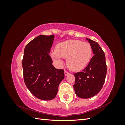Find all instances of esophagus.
Here are the masks:
<instances>
[{"label":"esophagus","instance_id":"34e87169","mask_svg":"<svg viewBox=\"0 0 125 125\" xmlns=\"http://www.w3.org/2000/svg\"><path fill=\"white\" fill-rule=\"evenodd\" d=\"M69 74V72H68V71H64V75H65V76H67V75H68Z\"/></svg>","mask_w":125,"mask_h":125}]
</instances>
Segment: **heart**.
Instances as JSON below:
<instances>
[{
	"label": "heart",
	"instance_id": "1",
	"mask_svg": "<svg viewBox=\"0 0 125 125\" xmlns=\"http://www.w3.org/2000/svg\"><path fill=\"white\" fill-rule=\"evenodd\" d=\"M92 53V48L89 43L70 40L57 44L51 56L58 64L62 63V58H67L69 68L78 71L83 69L88 64Z\"/></svg>",
	"mask_w": 125,
	"mask_h": 125
}]
</instances>
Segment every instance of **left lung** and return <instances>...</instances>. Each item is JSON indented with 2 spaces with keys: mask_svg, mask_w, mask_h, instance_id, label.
Masks as SVG:
<instances>
[{
  "mask_svg": "<svg viewBox=\"0 0 125 125\" xmlns=\"http://www.w3.org/2000/svg\"><path fill=\"white\" fill-rule=\"evenodd\" d=\"M94 55L82 72L74 73L75 78L74 89L77 95L81 98H92L100 92L104 84L107 72L105 56L99 44L86 39Z\"/></svg>",
  "mask_w": 125,
  "mask_h": 125,
  "instance_id": "1",
  "label": "left lung"
}]
</instances>
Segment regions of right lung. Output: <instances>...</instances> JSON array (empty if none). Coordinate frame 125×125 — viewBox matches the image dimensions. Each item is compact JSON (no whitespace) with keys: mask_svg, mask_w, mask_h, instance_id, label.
<instances>
[{"mask_svg":"<svg viewBox=\"0 0 125 125\" xmlns=\"http://www.w3.org/2000/svg\"><path fill=\"white\" fill-rule=\"evenodd\" d=\"M54 35H40L27 44L22 64L27 88L35 97L43 100L56 97L59 84L64 78L63 69H57L50 56Z\"/></svg>","mask_w":125,"mask_h":125,"instance_id":"add662e5","label":"right lung"}]
</instances>
